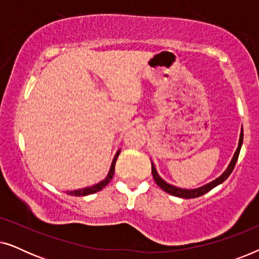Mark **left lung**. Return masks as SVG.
Wrapping results in <instances>:
<instances>
[{"instance_id":"left-lung-1","label":"left lung","mask_w":259,"mask_h":259,"mask_svg":"<svg viewBox=\"0 0 259 259\" xmlns=\"http://www.w3.org/2000/svg\"><path fill=\"white\" fill-rule=\"evenodd\" d=\"M242 144H243V130H242V133H240V138H239V144H238V148H237L235 155H233L231 162H230L229 167L226 168V171L223 173V175L217 178L213 182L207 184V185H205L203 187H199V189H194V190H184V189H179V187H175L172 185H169L166 182H164L159 175L157 173V169H155L153 162H152V175H153V179L154 182L157 183V185L160 187L165 191V192H167L169 194H172V196H176V197H179V198H185V199H191V198H197V197H200L205 194L208 191H211L213 187L218 186L219 184H222L223 182H225L226 179L229 178V176L231 175V172L233 171V168H235V165L237 162V159H238V155H239V152H240V147H242Z\"/></svg>"}]
</instances>
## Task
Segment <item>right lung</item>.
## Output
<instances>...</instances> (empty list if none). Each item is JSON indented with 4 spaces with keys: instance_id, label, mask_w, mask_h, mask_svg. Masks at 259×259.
<instances>
[{
    "instance_id": "obj_1",
    "label": "right lung",
    "mask_w": 259,
    "mask_h": 259,
    "mask_svg": "<svg viewBox=\"0 0 259 259\" xmlns=\"http://www.w3.org/2000/svg\"><path fill=\"white\" fill-rule=\"evenodd\" d=\"M120 152L115 154L114 159H113V162H112V166H111V169H109V173L107 176V178L105 180H102L101 183L97 184V185H93L91 187H86V189H82V190H76V191H68V194L70 196H76V197H80V196H88V194H93L95 192H98V191H101L104 187L107 185V184L111 182L112 178H113V175H114V167H115V161L116 159H118V155H119Z\"/></svg>"
}]
</instances>
